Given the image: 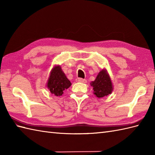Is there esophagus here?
Segmentation results:
<instances>
[{
    "instance_id": "34e87169",
    "label": "esophagus",
    "mask_w": 155,
    "mask_h": 155,
    "mask_svg": "<svg viewBox=\"0 0 155 155\" xmlns=\"http://www.w3.org/2000/svg\"><path fill=\"white\" fill-rule=\"evenodd\" d=\"M77 81L78 82H83V83H86V80H85V79L82 78H78L77 79Z\"/></svg>"
}]
</instances>
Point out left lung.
<instances>
[{"mask_svg": "<svg viewBox=\"0 0 155 155\" xmlns=\"http://www.w3.org/2000/svg\"><path fill=\"white\" fill-rule=\"evenodd\" d=\"M91 86H93L94 94L98 98H102L110 94L113 90L111 79L106 70L100 72L96 80L91 82Z\"/></svg>", "mask_w": 155, "mask_h": 155, "instance_id": "obj_1", "label": "left lung"}]
</instances>
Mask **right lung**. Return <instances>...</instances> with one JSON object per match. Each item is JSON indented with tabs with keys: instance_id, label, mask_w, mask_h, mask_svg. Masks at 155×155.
<instances>
[{
	"instance_id": "right-lung-1",
	"label": "right lung",
	"mask_w": 155,
	"mask_h": 155,
	"mask_svg": "<svg viewBox=\"0 0 155 155\" xmlns=\"http://www.w3.org/2000/svg\"><path fill=\"white\" fill-rule=\"evenodd\" d=\"M71 82L61 70L60 66H55L52 69L47 86L52 94L60 96L65 89L69 88Z\"/></svg>"
}]
</instances>
